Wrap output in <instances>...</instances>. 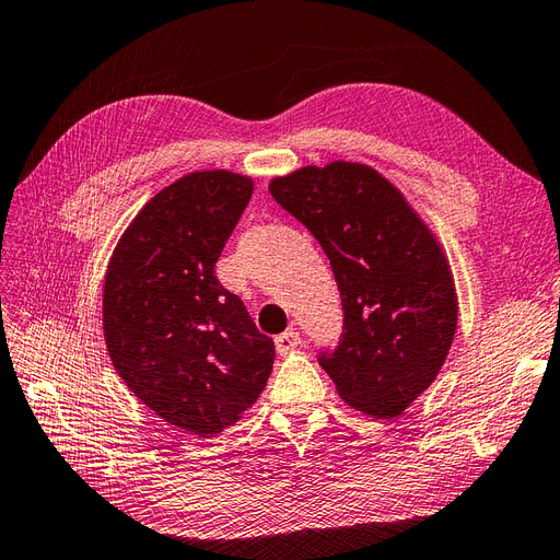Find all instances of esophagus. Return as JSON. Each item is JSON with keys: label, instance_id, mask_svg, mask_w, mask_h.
<instances>
[{"label": "esophagus", "instance_id": "obj_1", "mask_svg": "<svg viewBox=\"0 0 560 560\" xmlns=\"http://www.w3.org/2000/svg\"><path fill=\"white\" fill-rule=\"evenodd\" d=\"M299 346H301V336H299V331H294V329H287L284 334L276 336V348H278L280 354L292 352V350H296Z\"/></svg>", "mask_w": 560, "mask_h": 560}]
</instances>
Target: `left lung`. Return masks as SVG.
<instances>
[{
    "mask_svg": "<svg viewBox=\"0 0 560 560\" xmlns=\"http://www.w3.org/2000/svg\"><path fill=\"white\" fill-rule=\"evenodd\" d=\"M268 191L325 249L343 334L319 364L369 418L393 420L442 371L457 327L444 247L397 186L364 163L331 161L273 177Z\"/></svg>",
    "mask_w": 560,
    "mask_h": 560,
    "instance_id": "left-lung-1",
    "label": "left lung"
}]
</instances>
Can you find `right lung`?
<instances>
[{
    "label": "right lung",
    "instance_id": "obj_1",
    "mask_svg": "<svg viewBox=\"0 0 560 560\" xmlns=\"http://www.w3.org/2000/svg\"><path fill=\"white\" fill-rule=\"evenodd\" d=\"M254 191L231 171L189 173L135 214L105 276L109 360L171 425L214 436L259 399L276 360L214 264Z\"/></svg>",
    "mask_w": 560,
    "mask_h": 560
}]
</instances>
